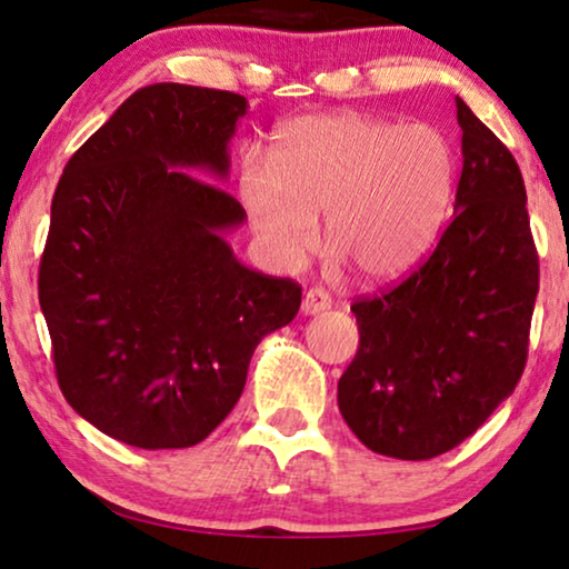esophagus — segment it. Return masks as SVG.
<instances>
[{"label": "esophagus", "instance_id": "34e87169", "mask_svg": "<svg viewBox=\"0 0 569 569\" xmlns=\"http://www.w3.org/2000/svg\"><path fill=\"white\" fill-rule=\"evenodd\" d=\"M326 308H331V298L326 295L323 290H308L302 295V313L306 316H316V313H323Z\"/></svg>", "mask_w": 569, "mask_h": 569}]
</instances>
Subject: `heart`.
I'll use <instances>...</instances> for the list:
<instances>
[{
    "instance_id": "heart-1",
    "label": "heart",
    "mask_w": 569,
    "mask_h": 569,
    "mask_svg": "<svg viewBox=\"0 0 569 569\" xmlns=\"http://www.w3.org/2000/svg\"><path fill=\"white\" fill-rule=\"evenodd\" d=\"M458 160L427 123L365 113L300 116L274 131L269 168L248 162L240 199L261 243L292 269L318 243L370 282L407 274L432 251L453 209Z\"/></svg>"
}]
</instances>
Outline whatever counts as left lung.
I'll use <instances>...</instances> for the list:
<instances>
[{"label":"left lung","mask_w":569,"mask_h":569,"mask_svg":"<svg viewBox=\"0 0 569 569\" xmlns=\"http://www.w3.org/2000/svg\"><path fill=\"white\" fill-rule=\"evenodd\" d=\"M453 220L396 287L352 302L360 347L339 411L380 456L427 461L479 430L523 376L539 292L526 186L508 147L456 98Z\"/></svg>","instance_id":"obj_1"}]
</instances>
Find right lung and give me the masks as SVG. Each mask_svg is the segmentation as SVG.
Instances as JSON below:
<instances>
[{"mask_svg": "<svg viewBox=\"0 0 569 569\" xmlns=\"http://www.w3.org/2000/svg\"><path fill=\"white\" fill-rule=\"evenodd\" d=\"M246 108L228 90L139 88L53 191L38 300L59 388L127 446L204 440L243 393L256 345L300 310L298 282L232 256L222 232L246 209L199 178L228 176Z\"/></svg>", "mask_w": 569, "mask_h": 569, "instance_id": "obj_1", "label": "right lung"}]
</instances>
